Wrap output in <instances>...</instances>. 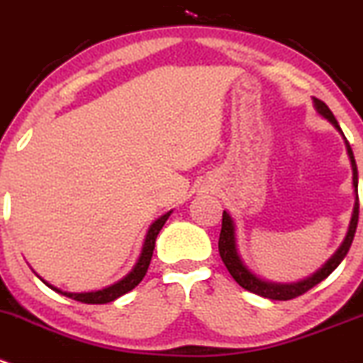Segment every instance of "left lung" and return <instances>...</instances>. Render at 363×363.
<instances>
[{
  "label": "left lung",
  "instance_id": "left-lung-1",
  "mask_svg": "<svg viewBox=\"0 0 363 363\" xmlns=\"http://www.w3.org/2000/svg\"><path fill=\"white\" fill-rule=\"evenodd\" d=\"M315 103V110L319 112V116H323L331 126L340 132V135L344 137L342 130H340L339 123L335 121L333 113L330 112L324 103L317 101ZM346 140V147H347V157H350V165L351 171H353V191H354V208L353 213H351L350 224L346 228V233H344L342 242L339 244V247L335 250V253L324 262L320 267H317L315 271L310 272L308 276H303V278L294 279V281H276V279H269L265 276H262L260 272L255 271L253 267L250 265V262L246 260L242 253V247H240V231H239V223H237L235 216L228 210L223 212V230H220V237H219V255L223 258L224 265L230 271V274L233 276L237 283H239L240 287L246 289V291L253 292V294L262 296V298L267 299H274V301H287V299L298 298V296L305 294L308 292L310 289H313L317 283H320L323 279H326L335 269L339 267L340 262L346 258L347 251H350L351 242H353L354 231H357V224H358V210H360V205H358V171H357V164H354V157L353 151H351L350 143Z\"/></svg>",
  "mask_w": 363,
  "mask_h": 363
}]
</instances>
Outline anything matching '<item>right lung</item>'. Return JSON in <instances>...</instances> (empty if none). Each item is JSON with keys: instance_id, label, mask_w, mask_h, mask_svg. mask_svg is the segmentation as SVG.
Here are the masks:
<instances>
[{"instance_id": "add662e5", "label": "right lung", "mask_w": 363, "mask_h": 363, "mask_svg": "<svg viewBox=\"0 0 363 363\" xmlns=\"http://www.w3.org/2000/svg\"><path fill=\"white\" fill-rule=\"evenodd\" d=\"M172 210L171 212L164 213L162 217H158L157 220H155L153 224L150 226V230H147V235H146V240H144V246H143V251H140V257L139 260H137V264L133 265V269L130 272H128L126 276H124L123 279H119V281H116L113 285H108V287L101 289V291H92V292H65V291H60V289L53 287L51 283H48L46 279H43L44 283H46L48 287L53 289L55 292H58V294L62 296H67V298L74 299V301H82V303H89V305H103V303H110V301H116L117 298H121L123 294H126V292L133 291V289L139 285L140 281H143V278L146 276L147 272V267H150L151 264V257H153V251H155V240H157L158 233H160V230L164 228V224L167 223V219L171 217Z\"/></svg>"}]
</instances>
